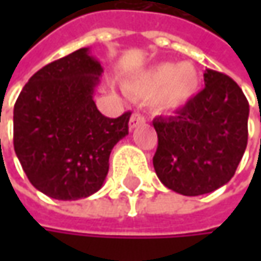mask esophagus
Returning <instances> with one entry per match:
<instances>
[{"instance_id":"1","label":"esophagus","mask_w":261,"mask_h":261,"mask_svg":"<svg viewBox=\"0 0 261 261\" xmlns=\"http://www.w3.org/2000/svg\"><path fill=\"white\" fill-rule=\"evenodd\" d=\"M141 123H145V116H142L139 112H136V113H134V115L130 116L129 129H135L136 126H139Z\"/></svg>"}]
</instances>
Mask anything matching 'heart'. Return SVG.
Wrapping results in <instances>:
<instances>
[{
	"label": "heart",
	"mask_w": 261,
	"mask_h": 261,
	"mask_svg": "<svg viewBox=\"0 0 261 261\" xmlns=\"http://www.w3.org/2000/svg\"><path fill=\"white\" fill-rule=\"evenodd\" d=\"M199 74L193 64H158L142 74L127 80L125 90L129 94L149 98L160 110H175L189 103L199 90Z\"/></svg>",
	"instance_id": "heart-1"
}]
</instances>
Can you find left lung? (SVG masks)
<instances>
[{"instance_id":"left-lung-1","label":"left lung","mask_w":261,"mask_h":261,"mask_svg":"<svg viewBox=\"0 0 261 261\" xmlns=\"http://www.w3.org/2000/svg\"><path fill=\"white\" fill-rule=\"evenodd\" d=\"M205 88L175 110L155 117L158 146L152 158L161 183L185 196L226 185L248 139V101L231 76L206 69Z\"/></svg>"}]
</instances>
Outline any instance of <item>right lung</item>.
Listing matches in <instances>:
<instances>
[{"label": "right lung", "mask_w": 261, "mask_h": 261, "mask_svg": "<svg viewBox=\"0 0 261 261\" xmlns=\"http://www.w3.org/2000/svg\"><path fill=\"white\" fill-rule=\"evenodd\" d=\"M78 49L45 65L14 105V151L27 178L46 196L76 200L95 193L113 146L127 135L130 112L110 119L93 95L103 68Z\"/></svg>", "instance_id": "add662e5"}]
</instances>
